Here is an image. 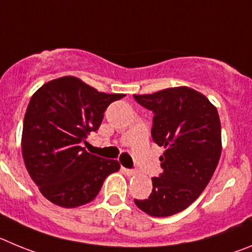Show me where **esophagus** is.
Segmentation results:
<instances>
[{
	"mask_svg": "<svg viewBox=\"0 0 252 252\" xmlns=\"http://www.w3.org/2000/svg\"><path fill=\"white\" fill-rule=\"evenodd\" d=\"M122 172H123L124 174H126V176H134V174H135V172L133 171V169L124 168V167H122Z\"/></svg>",
	"mask_w": 252,
	"mask_h": 252,
	"instance_id": "1",
	"label": "esophagus"
}]
</instances>
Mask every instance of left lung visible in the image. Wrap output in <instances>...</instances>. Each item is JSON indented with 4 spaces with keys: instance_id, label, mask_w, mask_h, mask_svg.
Masks as SVG:
<instances>
[{
    "instance_id": "obj_1",
    "label": "left lung",
    "mask_w": 252,
    "mask_h": 252,
    "mask_svg": "<svg viewBox=\"0 0 252 252\" xmlns=\"http://www.w3.org/2000/svg\"><path fill=\"white\" fill-rule=\"evenodd\" d=\"M154 113L152 138L164 148L163 172L152 178L151 196L134 199L153 217H168L193 203L212 178L222 151L221 123L216 106L188 87L134 95Z\"/></svg>"
}]
</instances>
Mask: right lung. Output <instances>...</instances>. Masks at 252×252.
I'll return each instance as SVG.
<instances>
[{
  "mask_svg": "<svg viewBox=\"0 0 252 252\" xmlns=\"http://www.w3.org/2000/svg\"><path fill=\"white\" fill-rule=\"evenodd\" d=\"M124 95L98 92L75 76L47 81L33 93L25 113L22 157L50 202L65 208L92 202L106 177L119 171L118 160L96 157L80 144L98 130L108 105Z\"/></svg>",
  "mask_w": 252,
  "mask_h": 252,
  "instance_id": "right-lung-1",
  "label": "right lung"
}]
</instances>
